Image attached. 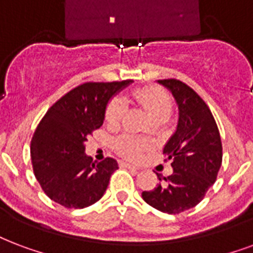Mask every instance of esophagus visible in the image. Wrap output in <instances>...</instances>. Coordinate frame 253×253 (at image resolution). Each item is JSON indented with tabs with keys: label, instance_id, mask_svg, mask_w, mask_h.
Listing matches in <instances>:
<instances>
[{
	"label": "esophagus",
	"instance_id": "34e87169",
	"mask_svg": "<svg viewBox=\"0 0 253 253\" xmlns=\"http://www.w3.org/2000/svg\"><path fill=\"white\" fill-rule=\"evenodd\" d=\"M119 165H121L122 168H127V169H132V170H139V168H136V166H134V165L128 164V162H119Z\"/></svg>",
	"mask_w": 253,
	"mask_h": 253
}]
</instances>
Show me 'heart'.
I'll return each mask as SVG.
<instances>
[{"mask_svg": "<svg viewBox=\"0 0 253 253\" xmlns=\"http://www.w3.org/2000/svg\"><path fill=\"white\" fill-rule=\"evenodd\" d=\"M132 96L136 102L141 103L150 114L151 118L157 122L166 121L173 111V100L169 92H166L164 88H160L157 85H145L141 88H136L132 92ZM125 112H126L125 99L122 96H115L110 100L106 107L104 112L106 122L110 125H118L122 121ZM147 146H149L147 141L131 134H123L114 141L115 150L130 160L139 158Z\"/></svg>", "mask_w": 253, "mask_h": 253, "instance_id": "obj_1", "label": "heart"}]
</instances>
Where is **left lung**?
Masks as SVG:
<instances>
[{
  "label": "left lung",
  "mask_w": 253,
  "mask_h": 253,
  "mask_svg": "<svg viewBox=\"0 0 253 253\" xmlns=\"http://www.w3.org/2000/svg\"><path fill=\"white\" fill-rule=\"evenodd\" d=\"M179 108L177 131L165 145L173 174L157 173L160 184L142 192L146 203L161 212L177 214L196 207L217 178L222 162L218 127L204 99L178 79H162ZM166 160V161H168Z\"/></svg>",
  "instance_id": "obj_1"
}]
</instances>
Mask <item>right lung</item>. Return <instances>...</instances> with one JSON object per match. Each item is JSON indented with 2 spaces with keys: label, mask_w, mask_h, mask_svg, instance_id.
Returning <instances> with one entry per match:
<instances>
[{
  "label": "right lung",
  "mask_w": 253,
  "mask_h": 253,
  "mask_svg": "<svg viewBox=\"0 0 253 253\" xmlns=\"http://www.w3.org/2000/svg\"><path fill=\"white\" fill-rule=\"evenodd\" d=\"M130 82L79 84L53 103L37 125L31 142L33 173L52 201L82 209L102 198L118 164L110 157L93 162L84 153V142L103 125L108 99Z\"/></svg>",
  "instance_id": "obj_1"
}]
</instances>
